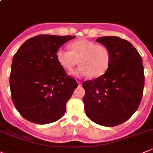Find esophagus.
<instances>
[{"mask_svg": "<svg viewBox=\"0 0 153 153\" xmlns=\"http://www.w3.org/2000/svg\"><path fill=\"white\" fill-rule=\"evenodd\" d=\"M78 85H79V86H81L82 82L81 81H78Z\"/></svg>", "mask_w": 153, "mask_h": 153, "instance_id": "esophagus-1", "label": "esophagus"}]
</instances>
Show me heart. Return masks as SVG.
<instances>
[{"mask_svg":"<svg viewBox=\"0 0 153 153\" xmlns=\"http://www.w3.org/2000/svg\"><path fill=\"white\" fill-rule=\"evenodd\" d=\"M70 51L59 48L56 52L58 62L64 70L72 71L78 64L79 67L73 72L76 77L98 78L108 70L111 62V52L102 45L88 39L77 40L70 43Z\"/></svg>","mask_w":153,"mask_h":153,"instance_id":"1","label":"heart"}]
</instances>
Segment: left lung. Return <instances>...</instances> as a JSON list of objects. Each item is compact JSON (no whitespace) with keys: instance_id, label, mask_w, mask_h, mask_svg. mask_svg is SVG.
<instances>
[{"instance_id":"left-lung-1","label":"left lung","mask_w":153,"mask_h":153,"mask_svg":"<svg viewBox=\"0 0 153 153\" xmlns=\"http://www.w3.org/2000/svg\"><path fill=\"white\" fill-rule=\"evenodd\" d=\"M96 42L108 48L111 62L103 75L83 82V102L91 121L113 127L128 120L139 108L144 86L142 59L123 39L101 36Z\"/></svg>"}]
</instances>
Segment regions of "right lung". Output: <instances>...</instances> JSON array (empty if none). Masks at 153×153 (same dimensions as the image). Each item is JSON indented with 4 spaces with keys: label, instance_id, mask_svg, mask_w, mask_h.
<instances>
[{
    "label": "right lung",
    "instance_id": "right-lung-1",
    "mask_svg": "<svg viewBox=\"0 0 153 153\" xmlns=\"http://www.w3.org/2000/svg\"><path fill=\"white\" fill-rule=\"evenodd\" d=\"M75 36L41 34L25 41L14 54L10 90L16 109L30 123L44 125L64 114L77 82L58 62L59 48Z\"/></svg>",
    "mask_w": 153,
    "mask_h": 153
}]
</instances>
